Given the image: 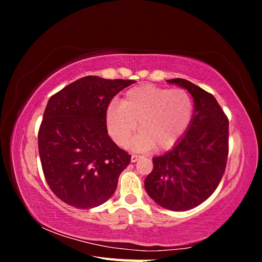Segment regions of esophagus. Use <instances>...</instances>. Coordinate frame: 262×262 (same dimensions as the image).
I'll return each mask as SVG.
<instances>
[{"instance_id": "1", "label": "esophagus", "mask_w": 262, "mask_h": 262, "mask_svg": "<svg viewBox=\"0 0 262 262\" xmlns=\"http://www.w3.org/2000/svg\"><path fill=\"white\" fill-rule=\"evenodd\" d=\"M141 158V156L140 155H136V154H133L132 156H131V162L132 163H136V162H138L139 160Z\"/></svg>"}]
</instances>
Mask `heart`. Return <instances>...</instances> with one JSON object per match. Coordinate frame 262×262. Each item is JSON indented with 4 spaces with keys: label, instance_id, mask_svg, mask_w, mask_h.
<instances>
[{
    "label": "heart",
    "instance_id": "1",
    "mask_svg": "<svg viewBox=\"0 0 262 262\" xmlns=\"http://www.w3.org/2000/svg\"><path fill=\"white\" fill-rule=\"evenodd\" d=\"M191 116L192 102L186 91L144 84L126 92L121 105H110L106 120L110 136L119 145L129 143L139 122L141 132L132 147L145 150L155 146L163 150L184 136Z\"/></svg>",
    "mask_w": 262,
    "mask_h": 262
}]
</instances>
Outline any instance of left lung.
I'll use <instances>...</instances> for the list:
<instances>
[{
    "label": "left lung",
    "mask_w": 262,
    "mask_h": 262,
    "mask_svg": "<svg viewBox=\"0 0 262 262\" xmlns=\"http://www.w3.org/2000/svg\"><path fill=\"white\" fill-rule=\"evenodd\" d=\"M193 98V115L186 134L170 150L153 158L145 178L147 194L162 208L186 211L215 191L228 155V119L212 94L184 78L167 80Z\"/></svg>",
    "instance_id": "8db88e82"
}]
</instances>
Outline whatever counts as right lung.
<instances>
[{
	"mask_svg": "<svg viewBox=\"0 0 262 262\" xmlns=\"http://www.w3.org/2000/svg\"><path fill=\"white\" fill-rule=\"evenodd\" d=\"M132 80L85 76L50 97L38 133L47 184L60 200L77 209L105 203L131 155L107 131L110 101Z\"/></svg>",
	"mask_w": 262,
	"mask_h": 262,
	"instance_id": "obj_1",
	"label": "right lung"
}]
</instances>
